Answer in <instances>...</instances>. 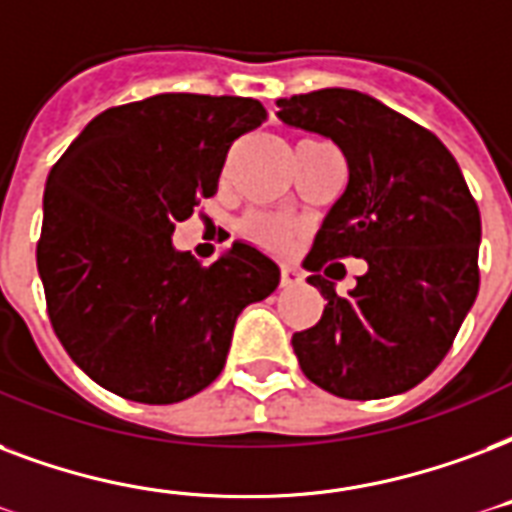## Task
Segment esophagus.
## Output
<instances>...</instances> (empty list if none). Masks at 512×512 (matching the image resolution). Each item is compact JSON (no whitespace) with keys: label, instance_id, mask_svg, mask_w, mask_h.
Wrapping results in <instances>:
<instances>
[{"label":"esophagus","instance_id":"1","mask_svg":"<svg viewBox=\"0 0 512 512\" xmlns=\"http://www.w3.org/2000/svg\"><path fill=\"white\" fill-rule=\"evenodd\" d=\"M279 284H282V287H295V284H300V273L295 271V268H290V265H282V271H279Z\"/></svg>","mask_w":512,"mask_h":512}]
</instances>
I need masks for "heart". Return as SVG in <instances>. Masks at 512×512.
<instances>
[{
	"label": "heart",
	"mask_w": 512,
	"mask_h": 512,
	"mask_svg": "<svg viewBox=\"0 0 512 512\" xmlns=\"http://www.w3.org/2000/svg\"><path fill=\"white\" fill-rule=\"evenodd\" d=\"M239 230L244 239L257 244V247L271 249V252H282L292 241V236H295L298 225L290 217H284V214L260 212L257 209V212H247L241 217Z\"/></svg>",
	"instance_id": "heart-1"
}]
</instances>
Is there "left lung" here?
Listing matches in <instances>:
<instances>
[{
    "label": "left lung",
    "mask_w": 512,
    "mask_h": 512,
    "mask_svg": "<svg viewBox=\"0 0 512 512\" xmlns=\"http://www.w3.org/2000/svg\"><path fill=\"white\" fill-rule=\"evenodd\" d=\"M276 104L287 126L330 136L349 163L306 257L327 303L292 335L300 370L346 400L408 392L443 362L478 295V204L446 144L368 93L325 88ZM343 256L369 260L346 299L321 276Z\"/></svg>",
    "instance_id": "obj_1"
}]
</instances>
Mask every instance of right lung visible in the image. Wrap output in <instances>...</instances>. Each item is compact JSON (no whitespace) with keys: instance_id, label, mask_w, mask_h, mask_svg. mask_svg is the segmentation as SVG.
<instances>
[{"instance_id":"1","label":"right lung","mask_w":512,"mask_h":512,"mask_svg":"<svg viewBox=\"0 0 512 512\" xmlns=\"http://www.w3.org/2000/svg\"><path fill=\"white\" fill-rule=\"evenodd\" d=\"M265 117L257 99L161 93L93 117L50 171L37 241L50 325L109 392L198 395L225 368L236 317L276 290L279 265L249 244L212 265L171 247Z\"/></svg>"}]
</instances>
